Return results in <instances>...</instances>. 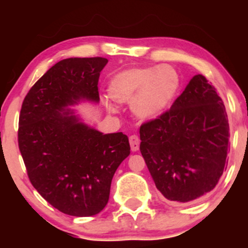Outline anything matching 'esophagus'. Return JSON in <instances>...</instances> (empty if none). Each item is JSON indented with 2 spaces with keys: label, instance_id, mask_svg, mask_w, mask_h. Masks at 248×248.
Here are the masks:
<instances>
[{
  "label": "esophagus",
  "instance_id": "esophagus-1",
  "mask_svg": "<svg viewBox=\"0 0 248 248\" xmlns=\"http://www.w3.org/2000/svg\"><path fill=\"white\" fill-rule=\"evenodd\" d=\"M129 143H130V149L133 152H138L139 148H140V139L138 135H132L129 136Z\"/></svg>",
  "mask_w": 248,
  "mask_h": 248
}]
</instances>
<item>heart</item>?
Listing matches in <instances>:
<instances>
[{"label": "heart", "mask_w": 248, "mask_h": 248, "mask_svg": "<svg viewBox=\"0 0 248 248\" xmlns=\"http://www.w3.org/2000/svg\"><path fill=\"white\" fill-rule=\"evenodd\" d=\"M179 82L178 72L169 65L132 67L113 77L108 92L118 102L132 101L134 114L149 120L166 112L177 94ZM102 102L109 113L118 112L108 96Z\"/></svg>", "instance_id": "obj_1"}]
</instances>
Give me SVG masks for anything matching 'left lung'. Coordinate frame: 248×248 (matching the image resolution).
Masks as SVG:
<instances>
[{
  "label": "left lung",
  "instance_id": "obj_1",
  "mask_svg": "<svg viewBox=\"0 0 248 248\" xmlns=\"http://www.w3.org/2000/svg\"><path fill=\"white\" fill-rule=\"evenodd\" d=\"M229 120L216 88L195 76L171 108L140 128V150L169 202L187 203L217 186L227 164Z\"/></svg>",
  "mask_w": 248,
  "mask_h": 248
}]
</instances>
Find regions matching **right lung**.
<instances>
[{"label": "right lung", "instance_id": "right-lung-1", "mask_svg": "<svg viewBox=\"0 0 248 248\" xmlns=\"http://www.w3.org/2000/svg\"><path fill=\"white\" fill-rule=\"evenodd\" d=\"M107 62L101 57L58 62L30 88L19 114L18 147L31 184L75 217L102 211L113 176L130 154L127 135L102 134L69 108L99 102V77Z\"/></svg>", "mask_w": 248, "mask_h": 248}]
</instances>
